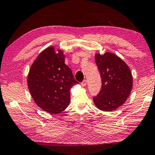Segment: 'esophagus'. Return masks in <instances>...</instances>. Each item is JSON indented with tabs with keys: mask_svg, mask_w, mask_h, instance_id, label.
Instances as JSON below:
<instances>
[{
	"mask_svg": "<svg viewBox=\"0 0 155 155\" xmlns=\"http://www.w3.org/2000/svg\"><path fill=\"white\" fill-rule=\"evenodd\" d=\"M81 85L82 86H86L87 85V80H83V82L81 83Z\"/></svg>",
	"mask_w": 155,
	"mask_h": 155,
	"instance_id": "34e87169",
	"label": "esophagus"
}]
</instances>
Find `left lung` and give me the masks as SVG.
Here are the masks:
<instances>
[{"label":"left lung","instance_id":"8db88e82","mask_svg":"<svg viewBox=\"0 0 155 155\" xmlns=\"http://www.w3.org/2000/svg\"><path fill=\"white\" fill-rule=\"evenodd\" d=\"M95 63L101 78V89L93 101L100 110L110 111L123 105L132 88V76L128 65L112 53L97 54Z\"/></svg>","mask_w":155,"mask_h":155}]
</instances>
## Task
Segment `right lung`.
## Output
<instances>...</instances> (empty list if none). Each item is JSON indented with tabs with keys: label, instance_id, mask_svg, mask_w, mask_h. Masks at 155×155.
<instances>
[{
	"label": "right lung",
	"instance_id": "add662e5",
	"mask_svg": "<svg viewBox=\"0 0 155 155\" xmlns=\"http://www.w3.org/2000/svg\"><path fill=\"white\" fill-rule=\"evenodd\" d=\"M78 83L71 69L64 63L61 50L53 47L44 50L29 70L27 84L32 97L39 107L48 113H60L70 103V89Z\"/></svg>",
	"mask_w": 155,
	"mask_h": 155
}]
</instances>
